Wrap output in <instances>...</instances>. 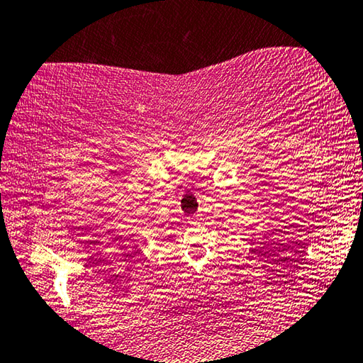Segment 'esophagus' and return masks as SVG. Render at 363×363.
I'll list each match as a JSON object with an SVG mask.
<instances>
[{"label":"esophagus","mask_w":363,"mask_h":363,"mask_svg":"<svg viewBox=\"0 0 363 363\" xmlns=\"http://www.w3.org/2000/svg\"><path fill=\"white\" fill-rule=\"evenodd\" d=\"M191 222H193V224H194V225H196V224H198V222H199V216H198V214H194V216L191 217Z\"/></svg>","instance_id":"obj_1"}]
</instances>
